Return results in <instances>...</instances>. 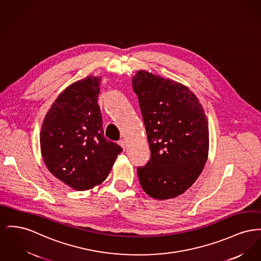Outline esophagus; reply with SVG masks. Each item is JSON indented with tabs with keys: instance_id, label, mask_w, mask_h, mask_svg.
<instances>
[{
	"instance_id": "1",
	"label": "esophagus",
	"mask_w": 261,
	"mask_h": 261,
	"mask_svg": "<svg viewBox=\"0 0 261 261\" xmlns=\"http://www.w3.org/2000/svg\"><path fill=\"white\" fill-rule=\"evenodd\" d=\"M118 144L121 146L123 148V150L125 151V149H126V147H127V144H126V142L124 141V140H120L119 142H118Z\"/></svg>"
}]
</instances>
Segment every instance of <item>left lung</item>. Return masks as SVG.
Returning <instances> with one entry per match:
<instances>
[{"mask_svg": "<svg viewBox=\"0 0 261 261\" xmlns=\"http://www.w3.org/2000/svg\"><path fill=\"white\" fill-rule=\"evenodd\" d=\"M151 159L138 168L140 184L154 199L174 198L196 181L208 159V121L196 95L172 80L138 71L132 79Z\"/></svg>", "mask_w": 261, "mask_h": 261, "instance_id": "obj_1", "label": "left lung"}]
</instances>
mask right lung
Returning <instances> with one entry per match:
<instances>
[{"instance_id":"1","label":"right lung","mask_w":261,"mask_h":261,"mask_svg":"<svg viewBox=\"0 0 261 261\" xmlns=\"http://www.w3.org/2000/svg\"><path fill=\"white\" fill-rule=\"evenodd\" d=\"M100 77L70 85L48 110L40 132L48 170L73 189L89 190L108 177L122 148L105 138L97 98Z\"/></svg>"}]
</instances>
